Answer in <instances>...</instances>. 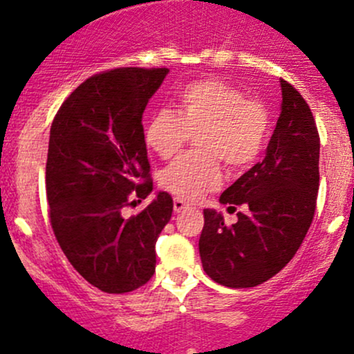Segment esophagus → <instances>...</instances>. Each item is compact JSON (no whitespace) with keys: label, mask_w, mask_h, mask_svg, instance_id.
I'll return each mask as SVG.
<instances>
[{"label":"esophagus","mask_w":354,"mask_h":354,"mask_svg":"<svg viewBox=\"0 0 354 354\" xmlns=\"http://www.w3.org/2000/svg\"><path fill=\"white\" fill-rule=\"evenodd\" d=\"M185 208H188V203H185L183 200H180V198H174V200H173V210H174V214H180V212H183Z\"/></svg>","instance_id":"obj_1"}]
</instances>
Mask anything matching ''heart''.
Here are the masks:
<instances>
[{
    "label": "heart",
    "mask_w": 354,
    "mask_h": 354,
    "mask_svg": "<svg viewBox=\"0 0 354 354\" xmlns=\"http://www.w3.org/2000/svg\"><path fill=\"white\" fill-rule=\"evenodd\" d=\"M270 118L263 103L222 80L192 81L180 89L176 111L158 110L144 129L146 146L169 159L196 136L202 154L181 156L161 173V185L180 200H196L222 183V162L248 169L265 147Z\"/></svg>",
    "instance_id": "heart-1"
}]
</instances>
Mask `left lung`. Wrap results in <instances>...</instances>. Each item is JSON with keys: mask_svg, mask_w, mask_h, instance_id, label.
I'll use <instances>...</instances> for the list:
<instances>
[{"mask_svg": "<svg viewBox=\"0 0 354 354\" xmlns=\"http://www.w3.org/2000/svg\"><path fill=\"white\" fill-rule=\"evenodd\" d=\"M281 111L261 162L221 195L224 205H244L237 222L205 208L198 241L203 270L229 288L265 283L288 265L312 224L319 189L317 127L307 102L280 80ZM236 208V207H229Z\"/></svg>", "mask_w": 354, "mask_h": 354, "instance_id": "left-lung-1", "label": "left lung"}]
</instances>
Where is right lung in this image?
Returning <instances> with one entry per match:
<instances>
[{"mask_svg":"<svg viewBox=\"0 0 354 354\" xmlns=\"http://www.w3.org/2000/svg\"><path fill=\"white\" fill-rule=\"evenodd\" d=\"M169 69L118 68L88 77L50 127L47 200L55 239L74 270L106 293L151 280L156 241L173 214L169 193L133 217L122 208L152 192L142 113Z\"/></svg>","mask_w":354,"mask_h":354,"instance_id":"right-lung-1","label":"right lung"}]
</instances>
